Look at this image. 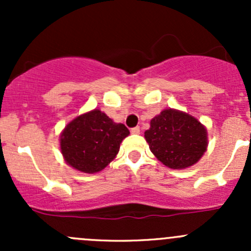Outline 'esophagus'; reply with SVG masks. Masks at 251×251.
Here are the masks:
<instances>
[{
    "instance_id": "obj_1",
    "label": "esophagus",
    "mask_w": 251,
    "mask_h": 251,
    "mask_svg": "<svg viewBox=\"0 0 251 251\" xmlns=\"http://www.w3.org/2000/svg\"><path fill=\"white\" fill-rule=\"evenodd\" d=\"M140 127H138V126H136V127H133V128H131V133H133V135H138V133H140Z\"/></svg>"
}]
</instances>
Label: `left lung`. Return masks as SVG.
I'll list each match as a JSON object with an SVG mask.
<instances>
[{
  "label": "left lung",
  "instance_id": "obj_1",
  "mask_svg": "<svg viewBox=\"0 0 251 251\" xmlns=\"http://www.w3.org/2000/svg\"><path fill=\"white\" fill-rule=\"evenodd\" d=\"M144 138L155 158L174 170H183L198 163L209 144L203 124L191 114L173 108L151 119Z\"/></svg>",
  "mask_w": 251,
  "mask_h": 251
}]
</instances>
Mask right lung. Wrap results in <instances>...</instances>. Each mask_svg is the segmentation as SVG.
Returning <instances> with one entry per match:
<instances>
[{
    "label": "right lung",
    "mask_w": 251,
    "mask_h": 251,
    "mask_svg": "<svg viewBox=\"0 0 251 251\" xmlns=\"http://www.w3.org/2000/svg\"><path fill=\"white\" fill-rule=\"evenodd\" d=\"M130 135L124 124L114 123L105 113L93 109L80 114L59 136L65 163L85 174L100 173L116 158L121 142Z\"/></svg>",
    "instance_id": "obj_1"
}]
</instances>
